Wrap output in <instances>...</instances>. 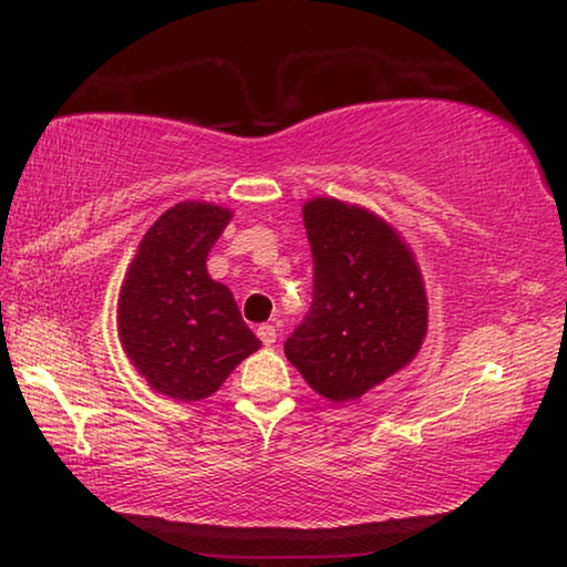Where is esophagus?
Returning a JSON list of instances; mask_svg holds the SVG:
<instances>
[{"label":"esophagus","instance_id":"34e87169","mask_svg":"<svg viewBox=\"0 0 567 567\" xmlns=\"http://www.w3.org/2000/svg\"><path fill=\"white\" fill-rule=\"evenodd\" d=\"M257 338H260L267 348H272V344L277 342V328L275 324H260V328H257Z\"/></svg>","mask_w":567,"mask_h":567}]
</instances>
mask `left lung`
I'll return each instance as SVG.
<instances>
[{"mask_svg": "<svg viewBox=\"0 0 567 567\" xmlns=\"http://www.w3.org/2000/svg\"><path fill=\"white\" fill-rule=\"evenodd\" d=\"M315 287L285 354L318 395L364 392L415 360L427 332V295L410 245L380 215L334 197L302 205Z\"/></svg>", "mask_w": 567, "mask_h": 567, "instance_id": "8db88e82", "label": "left lung"}]
</instances>
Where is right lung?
Masks as SVG:
<instances>
[{
	"instance_id": "obj_1",
	"label": "right lung",
	"mask_w": 567,
	"mask_h": 567,
	"mask_svg": "<svg viewBox=\"0 0 567 567\" xmlns=\"http://www.w3.org/2000/svg\"><path fill=\"white\" fill-rule=\"evenodd\" d=\"M233 209L185 199L157 217L127 267L117 300L122 350L147 385L179 402L223 388L260 350L229 287L207 272V255Z\"/></svg>"
}]
</instances>
